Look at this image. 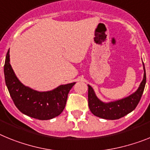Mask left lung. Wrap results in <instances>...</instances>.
I'll return each mask as SVG.
<instances>
[{
	"instance_id": "8db88e82",
	"label": "left lung",
	"mask_w": 150,
	"mask_h": 150,
	"mask_svg": "<svg viewBox=\"0 0 150 150\" xmlns=\"http://www.w3.org/2000/svg\"><path fill=\"white\" fill-rule=\"evenodd\" d=\"M143 66L144 70V79L140 83L139 88L134 93L121 100L109 103L103 102L102 100H100L97 97L93 88L88 84V106L91 112L96 116L101 118L115 120L122 118L135 109L137 104L140 102L142 94L144 93L146 81V70L144 62H143Z\"/></svg>"
}]
</instances>
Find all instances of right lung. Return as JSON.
Instances as JSON below:
<instances>
[{"label":"right lung","instance_id":"right-lung-1","mask_svg":"<svg viewBox=\"0 0 150 150\" xmlns=\"http://www.w3.org/2000/svg\"><path fill=\"white\" fill-rule=\"evenodd\" d=\"M4 71L6 85L15 106L23 114L39 120H48L59 115L66 106L69 92L75 84H61L52 91L43 92L25 86L10 65V49Z\"/></svg>","mask_w":150,"mask_h":150}]
</instances>
